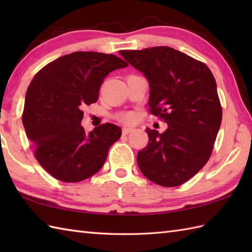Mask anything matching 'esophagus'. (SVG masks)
I'll use <instances>...</instances> for the list:
<instances>
[{
	"mask_svg": "<svg viewBox=\"0 0 252 252\" xmlns=\"http://www.w3.org/2000/svg\"><path fill=\"white\" fill-rule=\"evenodd\" d=\"M132 131H133V127H123V129H122V133L125 135L129 134V133H131Z\"/></svg>",
	"mask_w": 252,
	"mask_h": 252,
	"instance_id": "1",
	"label": "esophagus"
}]
</instances>
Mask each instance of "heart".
Masks as SVG:
<instances>
[{
  "mask_svg": "<svg viewBox=\"0 0 252 252\" xmlns=\"http://www.w3.org/2000/svg\"><path fill=\"white\" fill-rule=\"evenodd\" d=\"M121 120L125 122H130V121H132V115H123L121 117Z\"/></svg>",
  "mask_w": 252,
  "mask_h": 252,
  "instance_id": "b5f03b06",
  "label": "heart"
}]
</instances>
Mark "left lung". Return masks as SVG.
<instances>
[{
	"instance_id": "8db88e82",
	"label": "left lung",
	"mask_w": 252,
	"mask_h": 252,
	"mask_svg": "<svg viewBox=\"0 0 252 252\" xmlns=\"http://www.w3.org/2000/svg\"><path fill=\"white\" fill-rule=\"evenodd\" d=\"M119 53L147 79L151 112L168 125L162 133L147 127L138 168L158 185L183 184L207 163L220 129L216 79L205 63L169 46Z\"/></svg>"
}]
</instances>
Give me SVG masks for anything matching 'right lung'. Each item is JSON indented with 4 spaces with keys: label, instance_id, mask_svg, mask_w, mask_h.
<instances>
[{
    "label": "right lung",
    "instance_id": "right-lung-1",
    "mask_svg": "<svg viewBox=\"0 0 252 252\" xmlns=\"http://www.w3.org/2000/svg\"><path fill=\"white\" fill-rule=\"evenodd\" d=\"M127 63L112 54L74 52L37 72L26 93L23 123L35 158L55 179L76 183L97 173L121 129L105 123L87 133L82 108L95 103L109 72Z\"/></svg>",
    "mask_w": 252,
    "mask_h": 252
}]
</instances>
